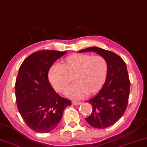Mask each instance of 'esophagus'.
I'll return each instance as SVG.
<instances>
[{
	"label": "esophagus",
	"instance_id": "1",
	"mask_svg": "<svg viewBox=\"0 0 147 147\" xmlns=\"http://www.w3.org/2000/svg\"><path fill=\"white\" fill-rule=\"evenodd\" d=\"M82 103L81 102H79V101H72V104L74 105H80V104Z\"/></svg>",
	"mask_w": 147,
	"mask_h": 147
}]
</instances>
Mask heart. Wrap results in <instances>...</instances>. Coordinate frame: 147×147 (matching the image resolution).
I'll use <instances>...</instances> for the list:
<instances>
[{"label": "heart", "mask_w": 147, "mask_h": 147, "mask_svg": "<svg viewBox=\"0 0 147 147\" xmlns=\"http://www.w3.org/2000/svg\"><path fill=\"white\" fill-rule=\"evenodd\" d=\"M108 64L100 55L88 54L69 55L61 61L60 65H54L49 69L48 77L57 91L64 93L73 77L75 83L65 94L73 99H80L87 94H95L102 88L107 76Z\"/></svg>", "instance_id": "heart-1"}]
</instances>
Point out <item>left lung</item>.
<instances>
[{
	"instance_id": "1",
	"label": "left lung",
	"mask_w": 147,
	"mask_h": 147,
	"mask_svg": "<svg viewBox=\"0 0 147 147\" xmlns=\"http://www.w3.org/2000/svg\"><path fill=\"white\" fill-rule=\"evenodd\" d=\"M95 52L107 60L108 72L101 91L88 102L92 105L91 115L86 120L94 128L111 127L125 113L128 104L130 81L126 63L114 52L98 47H90L79 52Z\"/></svg>"
}]
</instances>
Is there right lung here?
<instances>
[{
	"label": "right lung",
	"instance_id": "add662e5",
	"mask_svg": "<svg viewBox=\"0 0 147 147\" xmlns=\"http://www.w3.org/2000/svg\"><path fill=\"white\" fill-rule=\"evenodd\" d=\"M65 53L38 51L27 57L19 68L15 84L17 107L26 124L37 133L54 130L65 108L71 104L54 91L48 77L52 65Z\"/></svg>",
	"mask_w": 147,
	"mask_h": 147
}]
</instances>
